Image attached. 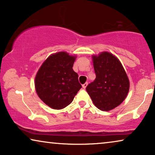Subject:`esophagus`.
<instances>
[{"mask_svg": "<svg viewBox=\"0 0 155 155\" xmlns=\"http://www.w3.org/2000/svg\"><path fill=\"white\" fill-rule=\"evenodd\" d=\"M88 86V82H86L85 84H84L83 85H82V87H83L84 88H86V86Z\"/></svg>", "mask_w": 155, "mask_h": 155, "instance_id": "1", "label": "esophagus"}]
</instances>
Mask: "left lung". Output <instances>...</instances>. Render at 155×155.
Masks as SVG:
<instances>
[{"instance_id": "1", "label": "left lung", "mask_w": 155, "mask_h": 155, "mask_svg": "<svg viewBox=\"0 0 155 155\" xmlns=\"http://www.w3.org/2000/svg\"><path fill=\"white\" fill-rule=\"evenodd\" d=\"M96 79L86 86L95 106L108 111L118 106L126 98L130 83L120 61L112 54L93 56Z\"/></svg>"}]
</instances>
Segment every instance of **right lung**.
Instances as JSON below:
<instances>
[{
    "instance_id": "add662e5",
    "label": "right lung",
    "mask_w": 155,
    "mask_h": 155,
    "mask_svg": "<svg viewBox=\"0 0 155 155\" xmlns=\"http://www.w3.org/2000/svg\"><path fill=\"white\" fill-rule=\"evenodd\" d=\"M75 59L64 51L54 54L45 60L37 74V94L51 108H65L82 87L79 75L72 69Z\"/></svg>"
}]
</instances>
